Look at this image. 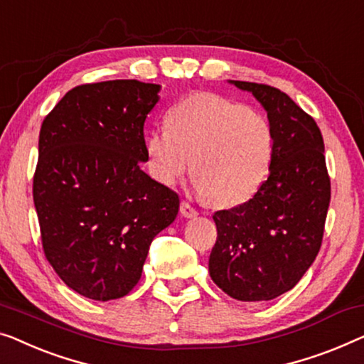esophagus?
I'll return each instance as SVG.
<instances>
[{
  "mask_svg": "<svg viewBox=\"0 0 364 364\" xmlns=\"http://www.w3.org/2000/svg\"><path fill=\"white\" fill-rule=\"evenodd\" d=\"M181 215L186 218H193V217H197L198 212L188 202H182L181 203Z\"/></svg>",
  "mask_w": 364,
  "mask_h": 364,
  "instance_id": "esophagus-1",
  "label": "esophagus"
}]
</instances>
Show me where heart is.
Returning <instances> with one entry per match:
<instances>
[{"label":"heart","instance_id":"obj_1","mask_svg":"<svg viewBox=\"0 0 364 364\" xmlns=\"http://www.w3.org/2000/svg\"><path fill=\"white\" fill-rule=\"evenodd\" d=\"M167 124L146 141L147 164L157 182L173 186L192 167L200 193L217 207H235L266 181L274 134L264 114L220 95L198 93L178 102Z\"/></svg>","mask_w":364,"mask_h":364}]
</instances>
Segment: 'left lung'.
I'll return each mask as SVG.
<instances>
[{
	"label": "left lung",
	"instance_id": "left-lung-1",
	"mask_svg": "<svg viewBox=\"0 0 364 364\" xmlns=\"http://www.w3.org/2000/svg\"><path fill=\"white\" fill-rule=\"evenodd\" d=\"M252 93L274 134L269 177L255 197L213 215L217 243L208 259L213 282L241 302L291 291L312 266L323 238L330 177L317 123L277 88L228 80Z\"/></svg>",
	"mask_w": 364,
	"mask_h": 364
}]
</instances>
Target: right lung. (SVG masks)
Returning <instances> with one entry per match:
<instances>
[{
    "label": "right lung",
    "instance_id": "right-lung-1",
    "mask_svg": "<svg viewBox=\"0 0 364 364\" xmlns=\"http://www.w3.org/2000/svg\"><path fill=\"white\" fill-rule=\"evenodd\" d=\"M161 85L109 80L72 88L41 126L34 207L47 261L72 291L124 297L178 195L141 169L144 121Z\"/></svg>",
    "mask_w": 364,
    "mask_h": 364
}]
</instances>
